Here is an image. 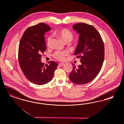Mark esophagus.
<instances>
[{
  "label": "esophagus",
  "instance_id": "obj_1",
  "mask_svg": "<svg viewBox=\"0 0 124 124\" xmlns=\"http://www.w3.org/2000/svg\"><path fill=\"white\" fill-rule=\"evenodd\" d=\"M64 63H59V65L60 66H62L64 65Z\"/></svg>",
  "mask_w": 124,
  "mask_h": 124
}]
</instances>
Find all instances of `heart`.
Returning a JSON list of instances; mask_svg holds the SVG:
<instances>
[{"instance_id":"b5f03b06","label":"heart","mask_w":124,"mask_h":124,"mask_svg":"<svg viewBox=\"0 0 124 124\" xmlns=\"http://www.w3.org/2000/svg\"><path fill=\"white\" fill-rule=\"evenodd\" d=\"M54 34L55 36L61 38L65 43L71 42L73 38L72 33L65 29L57 30L54 32ZM51 37H48L47 39V47H49L51 45ZM68 54V52L67 51H58L54 54V57L56 60L63 61L64 60L65 57Z\"/></svg>"}]
</instances>
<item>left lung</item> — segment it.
Wrapping results in <instances>:
<instances>
[{
	"instance_id": "left-lung-1",
	"label": "left lung",
	"mask_w": 124,
	"mask_h": 124,
	"mask_svg": "<svg viewBox=\"0 0 124 124\" xmlns=\"http://www.w3.org/2000/svg\"><path fill=\"white\" fill-rule=\"evenodd\" d=\"M73 28L79 34L74 55L81 58V64L77 68L72 64L73 69L69 78L75 84H85L94 79L102 68L104 59V44L93 26L79 23Z\"/></svg>"
}]
</instances>
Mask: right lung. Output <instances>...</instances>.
<instances>
[{"label":"right lung","instance_id":"obj_1","mask_svg":"<svg viewBox=\"0 0 124 124\" xmlns=\"http://www.w3.org/2000/svg\"><path fill=\"white\" fill-rule=\"evenodd\" d=\"M51 30L44 23L31 26L26 29L21 39L18 60L26 78L35 84L42 85L51 81L58 64L53 61L49 65L41 61L42 54L46 49L44 34Z\"/></svg>","mask_w":124,"mask_h":124}]
</instances>
